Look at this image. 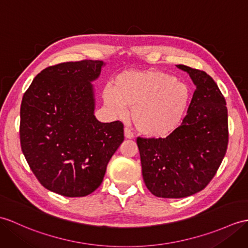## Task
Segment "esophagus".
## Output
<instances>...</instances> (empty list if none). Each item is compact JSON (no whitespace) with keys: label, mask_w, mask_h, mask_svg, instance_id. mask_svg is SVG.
<instances>
[{"label":"esophagus","mask_w":248,"mask_h":248,"mask_svg":"<svg viewBox=\"0 0 248 248\" xmlns=\"http://www.w3.org/2000/svg\"><path fill=\"white\" fill-rule=\"evenodd\" d=\"M124 137L125 138H129V140H131V138H133V133H132L131 130L129 128H124Z\"/></svg>","instance_id":"esophagus-1"}]
</instances>
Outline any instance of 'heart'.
<instances>
[{"label": "heart", "mask_w": 248, "mask_h": 248, "mask_svg": "<svg viewBox=\"0 0 248 248\" xmlns=\"http://www.w3.org/2000/svg\"><path fill=\"white\" fill-rule=\"evenodd\" d=\"M106 107L116 116L125 108L137 131L166 137L180 128L192 100V90L173 75L160 71H125L102 93Z\"/></svg>", "instance_id": "b5f03b06"}]
</instances>
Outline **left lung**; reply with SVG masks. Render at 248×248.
Instances as JSON below:
<instances>
[{
    "instance_id": "left-lung-1",
    "label": "left lung",
    "mask_w": 248,
    "mask_h": 248,
    "mask_svg": "<svg viewBox=\"0 0 248 248\" xmlns=\"http://www.w3.org/2000/svg\"><path fill=\"white\" fill-rule=\"evenodd\" d=\"M197 86L182 125L159 138H137L142 177L155 197L180 199L203 190L216 175L228 146L226 101L204 71L176 65Z\"/></svg>"
}]
</instances>
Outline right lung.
Returning <instances> with one entry per match:
<instances>
[{
  "label": "right lung",
  "instance_id": "add662e5",
  "mask_svg": "<svg viewBox=\"0 0 248 248\" xmlns=\"http://www.w3.org/2000/svg\"><path fill=\"white\" fill-rule=\"evenodd\" d=\"M102 61L63 62L44 68L21 103L22 152L43 187L68 198L100 186L112 155L124 141L119 120L94 115V89Z\"/></svg>",
  "mask_w": 248,
  "mask_h": 248
}]
</instances>
